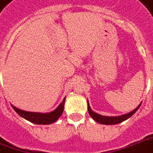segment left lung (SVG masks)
<instances>
[{
	"label": "left lung",
	"instance_id": "1",
	"mask_svg": "<svg viewBox=\"0 0 153 153\" xmlns=\"http://www.w3.org/2000/svg\"><path fill=\"white\" fill-rule=\"evenodd\" d=\"M140 104L137 108H135L134 110H133L132 112H130L129 113H126V114H124L122 116H117V117H108V116H102V115H100V114H97L95 112H93L91 110V108L90 107L89 103H88V112L90 113L91 117L96 122H97L99 124H119L121 122H123L124 120L128 119L129 117H131L133 114H134L137 110L138 108H140Z\"/></svg>",
	"mask_w": 153,
	"mask_h": 153
}]
</instances>
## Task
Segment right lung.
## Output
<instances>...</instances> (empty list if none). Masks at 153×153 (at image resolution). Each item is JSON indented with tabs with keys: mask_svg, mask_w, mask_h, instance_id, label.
<instances>
[{
	"mask_svg": "<svg viewBox=\"0 0 153 153\" xmlns=\"http://www.w3.org/2000/svg\"><path fill=\"white\" fill-rule=\"evenodd\" d=\"M64 102H65V98L62 100L61 104L56 108L55 110L51 113H31V112H26L20 110L19 108H15L12 105V107L15 110V112L19 113L21 117L24 119L29 120L30 122L36 124H50L56 122L57 119L60 118L62 113L63 112L64 108Z\"/></svg>",
	"mask_w": 153,
	"mask_h": 153,
	"instance_id": "obj_1",
	"label": "right lung"
}]
</instances>
